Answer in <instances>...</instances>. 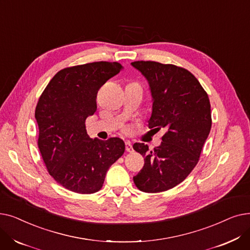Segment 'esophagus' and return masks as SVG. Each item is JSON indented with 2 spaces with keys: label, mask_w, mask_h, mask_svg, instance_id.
I'll return each mask as SVG.
<instances>
[{
  "label": "esophagus",
  "mask_w": 250,
  "mask_h": 250,
  "mask_svg": "<svg viewBox=\"0 0 250 250\" xmlns=\"http://www.w3.org/2000/svg\"><path fill=\"white\" fill-rule=\"evenodd\" d=\"M125 150H126L127 152H129V153L134 152V148H133L132 143H130V142H125Z\"/></svg>",
  "instance_id": "esophagus-1"
}]
</instances>
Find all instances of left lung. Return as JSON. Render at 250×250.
Here are the masks:
<instances>
[{
	"label": "left lung",
	"mask_w": 250,
	"mask_h": 250,
	"mask_svg": "<svg viewBox=\"0 0 250 250\" xmlns=\"http://www.w3.org/2000/svg\"><path fill=\"white\" fill-rule=\"evenodd\" d=\"M130 64L149 85V127L167 129L160 146L151 152L145 144H134L146 159L134 182L144 192H160L179 185L198 164L212 126L211 104L198 79L186 69L157 62Z\"/></svg>",
	"instance_id": "left-lung-1"
}]
</instances>
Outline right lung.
Here are the masks:
<instances>
[{"label":"right lung","instance_id":"obj_1","mask_svg":"<svg viewBox=\"0 0 250 250\" xmlns=\"http://www.w3.org/2000/svg\"><path fill=\"white\" fill-rule=\"evenodd\" d=\"M123 69L115 62L63 69L51 79L38 100L39 151L49 174L71 191H98L108 168L125 153L122 139L92 140L85 126L86 118L97 109L98 90Z\"/></svg>","mask_w":250,"mask_h":250}]
</instances>
